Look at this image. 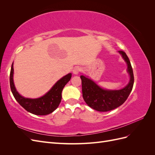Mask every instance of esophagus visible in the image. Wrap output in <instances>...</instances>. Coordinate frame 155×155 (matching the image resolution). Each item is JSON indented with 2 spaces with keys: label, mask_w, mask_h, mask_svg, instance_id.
<instances>
[{
  "label": "esophagus",
  "mask_w": 155,
  "mask_h": 155,
  "mask_svg": "<svg viewBox=\"0 0 155 155\" xmlns=\"http://www.w3.org/2000/svg\"><path fill=\"white\" fill-rule=\"evenodd\" d=\"M81 68L80 67H74V69L72 70V72L74 74L77 75L79 74V72L81 71Z\"/></svg>",
  "instance_id": "esophagus-1"
}]
</instances>
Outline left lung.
I'll return each instance as SVG.
<instances>
[{"instance_id": "8db88e82", "label": "left lung", "mask_w": 155, "mask_h": 155, "mask_svg": "<svg viewBox=\"0 0 155 155\" xmlns=\"http://www.w3.org/2000/svg\"><path fill=\"white\" fill-rule=\"evenodd\" d=\"M119 54L127 64V72L130 80L124 88L120 90H107L81 75L83 97L86 104L92 109L100 112H107L120 107L127 99L132 91L134 84V75L129 58L124 51H118Z\"/></svg>"}]
</instances>
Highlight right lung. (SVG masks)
Here are the masks:
<instances>
[{"label": "right lung", "mask_w": 155, "mask_h": 155, "mask_svg": "<svg viewBox=\"0 0 155 155\" xmlns=\"http://www.w3.org/2000/svg\"><path fill=\"white\" fill-rule=\"evenodd\" d=\"M13 62L12 65L10 82L13 95L17 101L25 110L35 115H47L58 107L61 101V92L64 87L70 80L72 74L69 73L56 82L50 90L43 96L35 99L27 98L19 94L13 82Z\"/></svg>", "instance_id": "obj_1"}]
</instances>
